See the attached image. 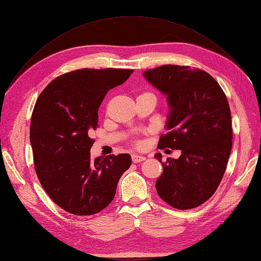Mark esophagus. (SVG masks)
Segmentation results:
<instances>
[{
  "label": "esophagus",
  "instance_id": "34e87169",
  "mask_svg": "<svg viewBox=\"0 0 261 261\" xmlns=\"http://www.w3.org/2000/svg\"><path fill=\"white\" fill-rule=\"evenodd\" d=\"M144 160H145V156L137 155V154H133L132 155V162L133 163H140V162H143Z\"/></svg>",
  "mask_w": 261,
  "mask_h": 261
}]
</instances>
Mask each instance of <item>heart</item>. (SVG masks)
I'll list each match as a JSON object with an SVG mask.
<instances>
[{"label":"heart","instance_id":"b5f03b06","mask_svg":"<svg viewBox=\"0 0 261 261\" xmlns=\"http://www.w3.org/2000/svg\"><path fill=\"white\" fill-rule=\"evenodd\" d=\"M134 145L137 146V147H139V146H141V143H140L139 141H135V142H134Z\"/></svg>","mask_w":261,"mask_h":261}]
</instances>
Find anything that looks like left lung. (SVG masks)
<instances>
[{
    "label": "left lung",
    "mask_w": 261,
    "mask_h": 261,
    "mask_svg": "<svg viewBox=\"0 0 261 261\" xmlns=\"http://www.w3.org/2000/svg\"><path fill=\"white\" fill-rule=\"evenodd\" d=\"M146 80L165 95L171 113L159 149L181 150L179 159L162 154L163 173L155 189L169 206L196 208L220 186L232 147L229 103L220 84L206 71L190 66L163 65L144 72Z\"/></svg>",
    "instance_id": "left-lung-1"
}]
</instances>
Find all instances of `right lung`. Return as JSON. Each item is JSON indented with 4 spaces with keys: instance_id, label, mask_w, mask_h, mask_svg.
Segmentation results:
<instances>
[{
    "instance_id": "right-lung-1",
    "label": "right lung",
    "mask_w": 261,
    "mask_h": 261,
    "mask_svg": "<svg viewBox=\"0 0 261 261\" xmlns=\"http://www.w3.org/2000/svg\"><path fill=\"white\" fill-rule=\"evenodd\" d=\"M134 70L84 68L58 76L34 107L30 141L40 184L51 199L75 215H93L108 207L121 175L131 165L128 153L92 160L98 109L110 89Z\"/></svg>"
}]
</instances>
